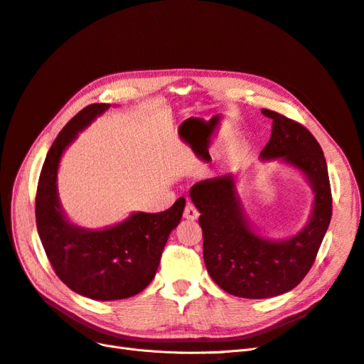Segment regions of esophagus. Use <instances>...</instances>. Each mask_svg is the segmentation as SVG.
Listing matches in <instances>:
<instances>
[{"mask_svg": "<svg viewBox=\"0 0 364 364\" xmlns=\"http://www.w3.org/2000/svg\"><path fill=\"white\" fill-rule=\"evenodd\" d=\"M199 217V211H197L196 206L193 203H186L183 209V218L186 220H196Z\"/></svg>", "mask_w": 364, "mask_h": 364, "instance_id": "obj_1", "label": "esophagus"}]
</instances>
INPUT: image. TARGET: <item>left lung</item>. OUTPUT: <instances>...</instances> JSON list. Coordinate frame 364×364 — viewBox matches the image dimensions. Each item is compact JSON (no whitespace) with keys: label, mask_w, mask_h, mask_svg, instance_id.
Listing matches in <instances>:
<instances>
[{"label":"left lung","mask_w":364,"mask_h":364,"mask_svg":"<svg viewBox=\"0 0 364 364\" xmlns=\"http://www.w3.org/2000/svg\"><path fill=\"white\" fill-rule=\"evenodd\" d=\"M261 112L272 119V136L261 158H281L291 164L313 186V213L301 232L282 241L253 232L237 196L234 176L197 182L190 190L200 213L209 277L229 294L247 299H264L294 289L310 272L333 214L326 161L311 132L274 111Z\"/></svg>","instance_id":"8db88e82"}]
</instances>
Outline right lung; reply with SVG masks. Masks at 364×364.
<instances>
[{"instance_id": "add662e5", "label": "right lung", "mask_w": 364, "mask_h": 364, "mask_svg": "<svg viewBox=\"0 0 364 364\" xmlns=\"http://www.w3.org/2000/svg\"><path fill=\"white\" fill-rule=\"evenodd\" d=\"M109 105L86 106L65 126L42 165L36 191V226L53 270L82 296L95 301L126 299L155 278L171 230L179 225L185 199L162 213H135L103 230L71 225L58 197V167L63 150Z\"/></svg>"}]
</instances>
